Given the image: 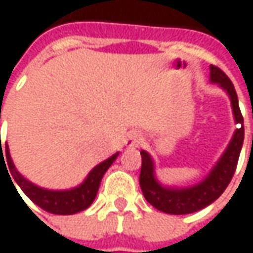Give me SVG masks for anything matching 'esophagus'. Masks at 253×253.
Listing matches in <instances>:
<instances>
[{"mask_svg":"<svg viewBox=\"0 0 253 253\" xmlns=\"http://www.w3.org/2000/svg\"><path fill=\"white\" fill-rule=\"evenodd\" d=\"M142 141H143V138H142L141 133H138V132H131V133L126 136L125 145L129 146V148H136V146L141 145Z\"/></svg>","mask_w":253,"mask_h":253,"instance_id":"34e87169","label":"esophagus"}]
</instances>
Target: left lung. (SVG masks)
<instances>
[{
	"label": "left lung",
	"mask_w": 253,
	"mask_h": 253,
	"mask_svg": "<svg viewBox=\"0 0 253 253\" xmlns=\"http://www.w3.org/2000/svg\"><path fill=\"white\" fill-rule=\"evenodd\" d=\"M210 80L211 83H218L229 95L238 129L235 131L228 148L210 171L209 176L190 187H165L155 177V166L151 155L148 152L141 151L142 168L139 184L142 193L146 201L151 203L155 209L168 214H190L214 203L227 189L238 165L239 153L244 143V117L239 110L238 95L228 76L217 66H210Z\"/></svg>",
	"instance_id": "left-lung-1"
}]
</instances>
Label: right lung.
I'll return each mask as SVG.
<instances>
[{
	"label": "right lung",
	"instance_id": "1",
	"mask_svg": "<svg viewBox=\"0 0 253 253\" xmlns=\"http://www.w3.org/2000/svg\"><path fill=\"white\" fill-rule=\"evenodd\" d=\"M5 156H6L8 170L12 174L14 181L21 187V190L24 191L25 194L34 201L36 206H39L41 209H43L47 212H52V214L70 215V214L80 212V211L88 209L91 206L92 201L95 199V196H97V191H98V187H100V183H101L104 173L108 170V168L117 159L118 153L112 155L111 158H108L107 161H104L100 165H97L88 173L87 179L84 180L80 186H77V187H74L72 190H57V191L56 190H46L42 189V187H38L36 184H34L29 180L25 179L24 176L15 169L12 159H11V155H9V148H8L6 143H5ZM0 158H4L2 148H1ZM9 179H11V176H9ZM14 181H12V184H14Z\"/></svg>",
	"mask_w": 253,
	"mask_h": 253
}]
</instances>
